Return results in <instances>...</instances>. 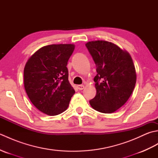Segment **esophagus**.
Listing matches in <instances>:
<instances>
[{
	"instance_id": "esophagus-1",
	"label": "esophagus",
	"mask_w": 158,
	"mask_h": 158,
	"mask_svg": "<svg viewBox=\"0 0 158 158\" xmlns=\"http://www.w3.org/2000/svg\"><path fill=\"white\" fill-rule=\"evenodd\" d=\"M77 88H78L79 90H82L84 89V85H77Z\"/></svg>"
}]
</instances>
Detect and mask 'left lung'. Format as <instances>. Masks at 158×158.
Segmentation results:
<instances>
[{"label": "left lung", "mask_w": 158, "mask_h": 158, "mask_svg": "<svg viewBox=\"0 0 158 158\" xmlns=\"http://www.w3.org/2000/svg\"><path fill=\"white\" fill-rule=\"evenodd\" d=\"M96 65L94 81L96 96L89 100L94 109L112 113L129 99L136 81L133 60L126 50L111 42L92 41L85 44Z\"/></svg>", "instance_id": "obj_1"}]
</instances>
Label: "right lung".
<instances>
[{"mask_svg":"<svg viewBox=\"0 0 158 158\" xmlns=\"http://www.w3.org/2000/svg\"><path fill=\"white\" fill-rule=\"evenodd\" d=\"M74 44L43 47L28 58L23 69V83L31 102L40 111L56 115L67 109L75 93L69 81L67 63Z\"/></svg>","mask_w":158,"mask_h":158,"instance_id":"right-lung-1","label":"right lung"}]
</instances>
